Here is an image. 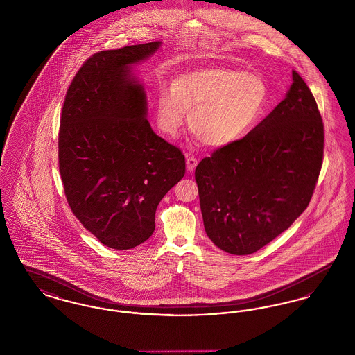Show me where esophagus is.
Wrapping results in <instances>:
<instances>
[{
	"instance_id": "34e87169",
	"label": "esophagus",
	"mask_w": 355,
	"mask_h": 355,
	"mask_svg": "<svg viewBox=\"0 0 355 355\" xmlns=\"http://www.w3.org/2000/svg\"><path fill=\"white\" fill-rule=\"evenodd\" d=\"M197 165H198V159H197L196 157L189 155V157L186 158V168H187L189 171H194L196 168H197Z\"/></svg>"
}]
</instances>
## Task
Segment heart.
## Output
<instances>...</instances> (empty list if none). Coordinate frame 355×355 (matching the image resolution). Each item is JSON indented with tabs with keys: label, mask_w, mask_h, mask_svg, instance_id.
Here are the masks:
<instances>
[{
	"label": "heart",
	"mask_w": 355,
	"mask_h": 355,
	"mask_svg": "<svg viewBox=\"0 0 355 355\" xmlns=\"http://www.w3.org/2000/svg\"><path fill=\"white\" fill-rule=\"evenodd\" d=\"M268 86L255 73L207 67L191 69L159 85L155 119L162 133L174 137L189 113V128L205 145L223 148L248 135L261 117Z\"/></svg>",
	"instance_id": "b5f03b06"
}]
</instances>
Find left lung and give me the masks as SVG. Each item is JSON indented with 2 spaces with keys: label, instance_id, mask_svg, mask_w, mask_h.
Segmentation results:
<instances>
[{
  "label": "left lung",
  "instance_id": "8db88e82",
  "mask_svg": "<svg viewBox=\"0 0 355 355\" xmlns=\"http://www.w3.org/2000/svg\"><path fill=\"white\" fill-rule=\"evenodd\" d=\"M323 144L317 102L293 70L286 97L270 114L196 168L203 226L213 243L248 255L288 229L311 200Z\"/></svg>",
  "mask_w": 355,
  "mask_h": 355
}]
</instances>
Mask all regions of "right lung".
Instances as JSON below:
<instances>
[{
    "label": "right lung",
    "instance_id": "add662e5",
    "mask_svg": "<svg viewBox=\"0 0 355 355\" xmlns=\"http://www.w3.org/2000/svg\"><path fill=\"white\" fill-rule=\"evenodd\" d=\"M161 41L93 54L64 102L58 164L73 214L107 248L128 250L155 229L164 196L185 175V155L153 132L133 67Z\"/></svg>",
    "mask_w": 355,
    "mask_h": 355
}]
</instances>
